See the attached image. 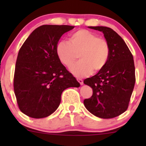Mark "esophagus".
<instances>
[{"label":"esophagus","instance_id":"obj_1","mask_svg":"<svg viewBox=\"0 0 146 146\" xmlns=\"http://www.w3.org/2000/svg\"><path fill=\"white\" fill-rule=\"evenodd\" d=\"M77 80H78V82L80 84V85H82V84H83V80H82V79L78 78Z\"/></svg>","mask_w":146,"mask_h":146}]
</instances>
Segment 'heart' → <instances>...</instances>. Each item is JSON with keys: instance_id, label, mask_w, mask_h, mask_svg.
Listing matches in <instances>:
<instances>
[{"instance_id": "1", "label": "heart", "mask_w": 146, "mask_h": 146, "mask_svg": "<svg viewBox=\"0 0 146 146\" xmlns=\"http://www.w3.org/2000/svg\"><path fill=\"white\" fill-rule=\"evenodd\" d=\"M110 51V45L106 39L85 29L72 33L69 42L63 40L56 46L58 58L68 68L76 63L79 56L80 61L71 68L72 73L77 77L101 71L108 62Z\"/></svg>"}]
</instances>
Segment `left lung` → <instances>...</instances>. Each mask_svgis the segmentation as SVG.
Returning <instances> with one entry per match:
<instances>
[{
  "mask_svg": "<svg viewBox=\"0 0 146 146\" xmlns=\"http://www.w3.org/2000/svg\"><path fill=\"white\" fill-rule=\"evenodd\" d=\"M104 34L110 45L105 67L84 80L92 88V95L84 100L87 110L96 117L111 119L126 111L136 82L133 57L121 37L107 27H89Z\"/></svg>",
  "mask_w": 146,
  "mask_h": 146,
  "instance_id": "1",
  "label": "left lung"
}]
</instances>
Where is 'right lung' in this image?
Returning a JSON list of instances; mask_svg holds the SVG:
<instances>
[{
    "label": "right lung",
    "instance_id": "add662e5",
    "mask_svg": "<svg viewBox=\"0 0 146 146\" xmlns=\"http://www.w3.org/2000/svg\"><path fill=\"white\" fill-rule=\"evenodd\" d=\"M73 28L42 25L31 33L20 48L13 87L19 109L28 117H48L58 107L64 90L80 87L56 54L61 36Z\"/></svg>",
    "mask_w": 146,
    "mask_h": 146
}]
</instances>
